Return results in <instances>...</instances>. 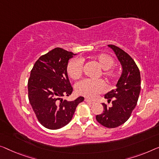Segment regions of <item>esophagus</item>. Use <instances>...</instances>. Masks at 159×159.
<instances>
[{"label": "esophagus", "instance_id": "34e87169", "mask_svg": "<svg viewBox=\"0 0 159 159\" xmlns=\"http://www.w3.org/2000/svg\"><path fill=\"white\" fill-rule=\"evenodd\" d=\"M85 101H86V103H90V104H93V103H95L94 101H91V100H89V99H88V98H86V99H85Z\"/></svg>", "mask_w": 159, "mask_h": 159}]
</instances>
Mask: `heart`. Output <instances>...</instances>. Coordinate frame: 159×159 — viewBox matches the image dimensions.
Masks as SVG:
<instances>
[{
	"instance_id": "1",
	"label": "heart",
	"mask_w": 159,
	"mask_h": 159,
	"mask_svg": "<svg viewBox=\"0 0 159 159\" xmlns=\"http://www.w3.org/2000/svg\"><path fill=\"white\" fill-rule=\"evenodd\" d=\"M94 61L98 63L101 69L102 74L106 79H112L115 76L114 70L111 67L114 64V61L111 56L106 54H99L94 58ZM83 61L80 58H73L68 63L67 73L72 79H78L81 76L83 73ZM106 87L104 82L101 80L84 79L78 83L75 86L77 93L88 98H93L98 94L103 93Z\"/></svg>"
}]
</instances>
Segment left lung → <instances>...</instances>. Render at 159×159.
Instances as JSON below:
<instances>
[{
  "label": "left lung",
  "instance_id": "left-lung-1",
  "mask_svg": "<svg viewBox=\"0 0 159 159\" xmlns=\"http://www.w3.org/2000/svg\"><path fill=\"white\" fill-rule=\"evenodd\" d=\"M108 47L116 56L122 73L116 85V89L104 96L108 102L113 98L112 106L108 107L102 103L103 112L96 118L99 124L112 129L124 124L136 107L141 91V75L138 66L129 54L114 45H108Z\"/></svg>",
  "mask_w": 159,
  "mask_h": 159
}]
</instances>
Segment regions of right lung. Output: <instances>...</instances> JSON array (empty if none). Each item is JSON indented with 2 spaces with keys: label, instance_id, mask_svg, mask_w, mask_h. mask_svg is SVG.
<instances>
[{
  "label": "right lung",
  "instance_id": "add662e5",
  "mask_svg": "<svg viewBox=\"0 0 159 159\" xmlns=\"http://www.w3.org/2000/svg\"><path fill=\"white\" fill-rule=\"evenodd\" d=\"M75 55L56 48L40 57L30 71L28 99L39 121L46 129L56 130L67 125L77 106L84 100L82 96L72 101L62 98L73 91L67 66L69 59Z\"/></svg>",
  "mask_w": 159,
  "mask_h": 159
}]
</instances>
